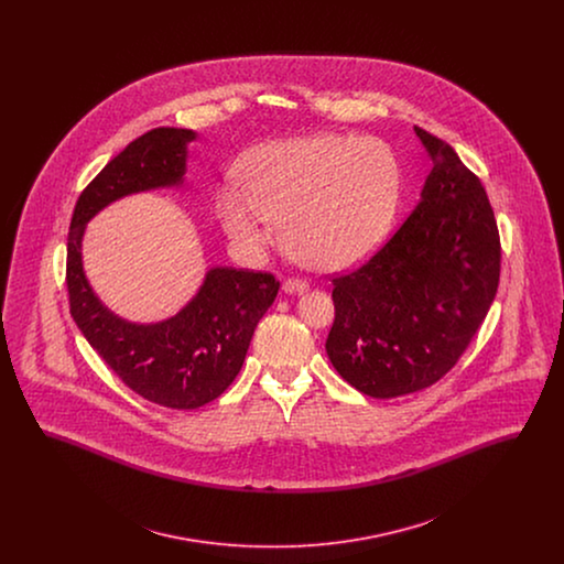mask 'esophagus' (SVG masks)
<instances>
[{
  "label": "esophagus",
  "instance_id": "obj_1",
  "mask_svg": "<svg viewBox=\"0 0 564 564\" xmlns=\"http://www.w3.org/2000/svg\"><path fill=\"white\" fill-rule=\"evenodd\" d=\"M306 290H308V283H306V281H300V279H288V281L283 283V292H285V294H304Z\"/></svg>",
  "mask_w": 564,
  "mask_h": 564
}]
</instances>
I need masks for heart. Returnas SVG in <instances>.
Wrapping results in <instances>:
<instances>
[{
    "label": "heart",
    "mask_w": 564,
    "mask_h": 564,
    "mask_svg": "<svg viewBox=\"0 0 564 564\" xmlns=\"http://www.w3.org/2000/svg\"><path fill=\"white\" fill-rule=\"evenodd\" d=\"M247 186L224 184L217 215L239 249L260 253L285 221L297 262L345 270L366 260L387 235L402 198V166L378 139L311 134L256 150Z\"/></svg>",
    "instance_id": "b5f03b06"
}]
</instances>
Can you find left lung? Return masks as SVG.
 <instances>
[{
	"mask_svg": "<svg viewBox=\"0 0 564 564\" xmlns=\"http://www.w3.org/2000/svg\"><path fill=\"white\" fill-rule=\"evenodd\" d=\"M431 161L421 200L361 269L334 279L325 350L350 387L376 400L427 389L456 364L495 300L497 221L455 150L414 127Z\"/></svg>",
	"mask_w": 564,
	"mask_h": 564,
	"instance_id": "left-lung-1",
	"label": "left lung"
}]
</instances>
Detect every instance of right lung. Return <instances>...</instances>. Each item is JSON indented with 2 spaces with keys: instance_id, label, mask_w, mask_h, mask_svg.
Returning a JSON list of instances; mask_svg holds the SVG:
<instances>
[{
  "instance_id": "obj_1",
  "label": "right lung",
  "mask_w": 564,
  "mask_h": 564,
  "mask_svg": "<svg viewBox=\"0 0 564 564\" xmlns=\"http://www.w3.org/2000/svg\"><path fill=\"white\" fill-rule=\"evenodd\" d=\"M194 139V131L171 127L137 137L84 188L67 239L69 306L84 338L129 389L173 410L200 408L230 387L279 281L269 272L214 267L173 317L127 322L93 292L82 264V239L86 224L111 203L139 192L182 188Z\"/></svg>"
}]
</instances>
